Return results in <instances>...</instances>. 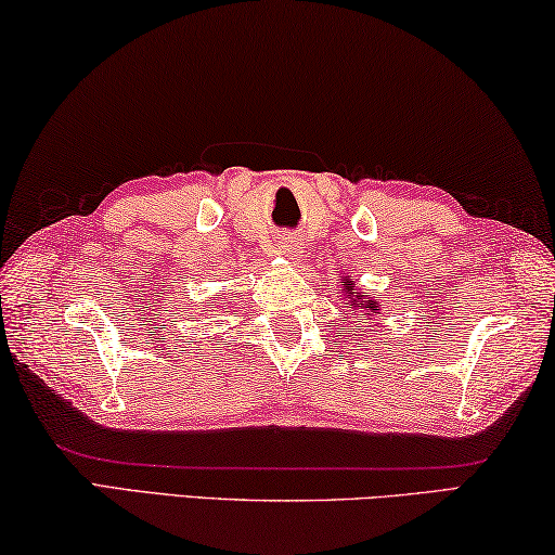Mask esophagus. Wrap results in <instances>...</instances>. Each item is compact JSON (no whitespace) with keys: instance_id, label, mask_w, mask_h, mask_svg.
I'll return each mask as SVG.
<instances>
[{"instance_id":"1","label":"esophagus","mask_w":555,"mask_h":555,"mask_svg":"<svg viewBox=\"0 0 555 555\" xmlns=\"http://www.w3.org/2000/svg\"><path fill=\"white\" fill-rule=\"evenodd\" d=\"M278 248H280V253H283V256H293V253H295V241L293 238H280L278 241Z\"/></svg>"}]
</instances>
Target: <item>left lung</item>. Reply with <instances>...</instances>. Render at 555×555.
I'll return each instance as SVG.
<instances>
[{
  "label": "left lung",
  "mask_w": 555,
  "mask_h": 555,
  "mask_svg": "<svg viewBox=\"0 0 555 555\" xmlns=\"http://www.w3.org/2000/svg\"><path fill=\"white\" fill-rule=\"evenodd\" d=\"M344 293H347V299L351 302V310H369V312L376 310V302L369 295L353 293V280L349 278H347V285H344Z\"/></svg>",
  "instance_id": "1"
}]
</instances>
